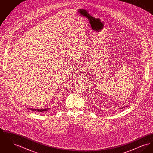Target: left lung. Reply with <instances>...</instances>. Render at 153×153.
I'll use <instances>...</instances> for the list:
<instances>
[{
	"instance_id": "obj_1",
	"label": "left lung",
	"mask_w": 153,
	"mask_h": 153,
	"mask_svg": "<svg viewBox=\"0 0 153 153\" xmlns=\"http://www.w3.org/2000/svg\"><path fill=\"white\" fill-rule=\"evenodd\" d=\"M124 107H122L121 108H123Z\"/></svg>"
}]
</instances>
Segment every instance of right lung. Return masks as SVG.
I'll list each match as a JSON object with an SVG mask.
<instances>
[{"label":"right lung","mask_w":153,"mask_h":153,"mask_svg":"<svg viewBox=\"0 0 153 153\" xmlns=\"http://www.w3.org/2000/svg\"><path fill=\"white\" fill-rule=\"evenodd\" d=\"M30 109L31 111H37V112H44V111H48V110H49V108H42V109H36V108H29V109Z\"/></svg>","instance_id":"1"}]
</instances>
